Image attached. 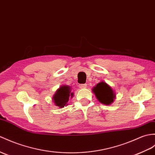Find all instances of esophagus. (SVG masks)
<instances>
[{"mask_svg": "<svg viewBox=\"0 0 155 155\" xmlns=\"http://www.w3.org/2000/svg\"><path fill=\"white\" fill-rule=\"evenodd\" d=\"M86 86H87V84H81L80 85H79V87H80L81 88H86Z\"/></svg>", "mask_w": 155, "mask_h": 155, "instance_id": "obj_1", "label": "esophagus"}]
</instances>
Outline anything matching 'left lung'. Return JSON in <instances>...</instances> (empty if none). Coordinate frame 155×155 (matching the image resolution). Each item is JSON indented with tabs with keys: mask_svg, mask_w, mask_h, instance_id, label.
Instances as JSON below:
<instances>
[{
	"mask_svg": "<svg viewBox=\"0 0 155 155\" xmlns=\"http://www.w3.org/2000/svg\"><path fill=\"white\" fill-rule=\"evenodd\" d=\"M92 90L100 102L109 105L114 102V99L116 96L114 94L113 90L105 82H100Z\"/></svg>",
	"mask_w": 155,
	"mask_h": 155,
	"instance_id": "1",
	"label": "left lung"
}]
</instances>
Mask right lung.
Here are the masks:
<instances>
[{"label":"right lung","mask_w":155,"mask_h":155,"mask_svg":"<svg viewBox=\"0 0 155 155\" xmlns=\"http://www.w3.org/2000/svg\"><path fill=\"white\" fill-rule=\"evenodd\" d=\"M73 93L71 92V87L69 86H63L57 90L53 96V101L56 106L60 107H64L67 104L69 97L73 96Z\"/></svg>","instance_id":"obj_1"}]
</instances>
